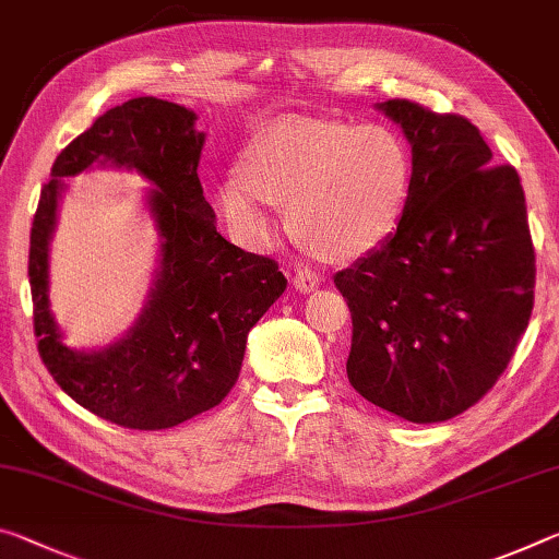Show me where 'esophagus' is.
Segmentation results:
<instances>
[{
  "label": "esophagus",
  "mask_w": 559,
  "mask_h": 559,
  "mask_svg": "<svg viewBox=\"0 0 559 559\" xmlns=\"http://www.w3.org/2000/svg\"><path fill=\"white\" fill-rule=\"evenodd\" d=\"M294 286L296 290H300V294H313V290L321 286V278H318L313 271L300 269L294 273Z\"/></svg>",
  "instance_id": "34e87169"
}]
</instances>
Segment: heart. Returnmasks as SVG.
<instances>
[{"mask_svg": "<svg viewBox=\"0 0 559 559\" xmlns=\"http://www.w3.org/2000/svg\"><path fill=\"white\" fill-rule=\"evenodd\" d=\"M411 186L413 156L395 129L281 119L248 144L243 171L218 186V209L238 241L263 251L276 236L273 203L288 201L298 241L356 261L397 231Z\"/></svg>", "mask_w": 559, "mask_h": 559, "instance_id": "b5f03b06", "label": "heart"}]
</instances>
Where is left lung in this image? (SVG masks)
Masks as SVG:
<instances>
[{
    "label": "left lung",
    "mask_w": 559,
    "mask_h": 559,
    "mask_svg": "<svg viewBox=\"0 0 559 559\" xmlns=\"http://www.w3.org/2000/svg\"><path fill=\"white\" fill-rule=\"evenodd\" d=\"M376 109L411 144L413 186L397 231L333 278L353 316L345 370L383 411L442 423L490 391L533 313L525 191L467 119L405 99Z\"/></svg>",
    "instance_id": "8db88e82"
}]
</instances>
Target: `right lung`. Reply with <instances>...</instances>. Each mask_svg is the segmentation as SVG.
<instances>
[{
    "instance_id": "right-lung-1",
    "label": "right lung",
    "mask_w": 559,
    "mask_h": 559,
    "mask_svg": "<svg viewBox=\"0 0 559 559\" xmlns=\"http://www.w3.org/2000/svg\"><path fill=\"white\" fill-rule=\"evenodd\" d=\"M203 141L186 106L154 96L123 102L57 156L34 214L29 286L39 356L61 391L121 428L166 430L216 407L241 373L248 331L286 290L276 263L216 231L197 174ZM92 167L134 170L153 186L145 202L157 269L138 321L111 344L79 352L50 313L48 243L63 179Z\"/></svg>"
}]
</instances>
